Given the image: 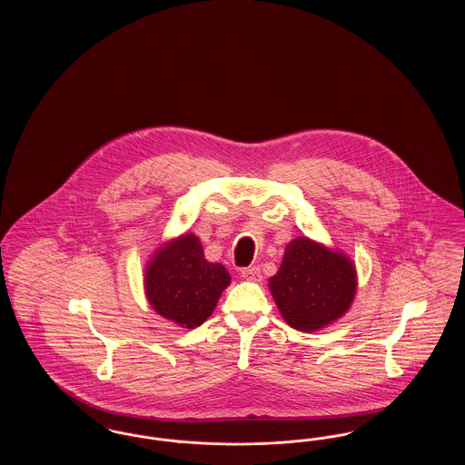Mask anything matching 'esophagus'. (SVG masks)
I'll list each match as a JSON object with an SVG mask.
<instances>
[{
    "instance_id": "esophagus-1",
    "label": "esophagus",
    "mask_w": 465,
    "mask_h": 465,
    "mask_svg": "<svg viewBox=\"0 0 465 465\" xmlns=\"http://www.w3.org/2000/svg\"><path fill=\"white\" fill-rule=\"evenodd\" d=\"M241 275H242L245 281H252V282H260L262 281V272H260L258 266L243 268V270H241Z\"/></svg>"
}]
</instances>
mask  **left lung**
Instances as JSON below:
<instances>
[{
	"mask_svg": "<svg viewBox=\"0 0 465 465\" xmlns=\"http://www.w3.org/2000/svg\"><path fill=\"white\" fill-rule=\"evenodd\" d=\"M268 288L282 319L298 331H319L343 317L355 298L354 262L341 251L309 237L286 245Z\"/></svg>",
	"mask_w": 465,
	"mask_h": 465,
	"instance_id": "obj_1",
	"label": "left lung"
}]
</instances>
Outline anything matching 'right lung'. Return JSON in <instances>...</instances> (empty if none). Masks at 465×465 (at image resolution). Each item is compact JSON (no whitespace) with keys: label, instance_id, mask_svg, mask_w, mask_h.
<instances>
[{"label":"right lung","instance_id":"1","mask_svg":"<svg viewBox=\"0 0 465 465\" xmlns=\"http://www.w3.org/2000/svg\"><path fill=\"white\" fill-rule=\"evenodd\" d=\"M232 277L211 263L195 233L162 243L144 268V294L152 309L183 330H195L216 309Z\"/></svg>","mask_w":465,"mask_h":465}]
</instances>
